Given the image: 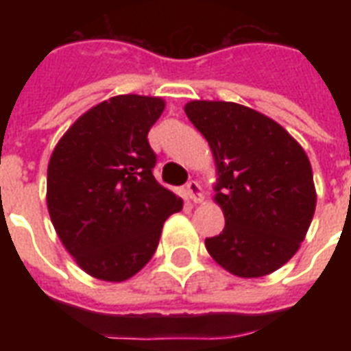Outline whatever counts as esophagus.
Segmentation results:
<instances>
[{"mask_svg":"<svg viewBox=\"0 0 351 351\" xmlns=\"http://www.w3.org/2000/svg\"><path fill=\"white\" fill-rule=\"evenodd\" d=\"M187 197L191 198L193 202L198 204L204 200V191H202V186L198 184L197 180H191L187 184Z\"/></svg>","mask_w":351,"mask_h":351,"instance_id":"obj_1","label":"esophagus"}]
</instances>
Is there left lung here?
Returning <instances> with one entry per match:
<instances>
[{"label":"left lung","instance_id":"left-lung-1","mask_svg":"<svg viewBox=\"0 0 351 351\" xmlns=\"http://www.w3.org/2000/svg\"><path fill=\"white\" fill-rule=\"evenodd\" d=\"M187 118L208 140L222 233L206 239L215 262L242 278L277 271L299 251L315 213L311 164L280 123L233 101L193 100Z\"/></svg>","mask_w":351,"mask_h":351}]
</instances>
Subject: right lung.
<instances>
[{"label":"right lung","mask_w":351,"mask_h":351,"mask_svg":"<svg viewBox=\"0 0 351 351\" xmlns=\"http://www.w3.org/2000/svg\"><path fill=\"white\" fill-rule=\"evenodd\" d=\"M158 96L120 95L84 112L47 167V208L65 250L90 277L123 282L156 251L182 198L153 176L147 132L164 112Z\"/></svg>","instance_id":"1"}]
</instances>
